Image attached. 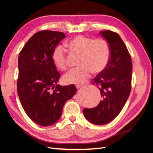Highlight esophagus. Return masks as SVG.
Listing matches in <instances>:
<instances>
[{"label":"esophagus","instance_id":"1","mask_svg":"<svg viewBox=\"0 0 153 153\" xmlns=\"http://www.w3.org/2000/svg\"><path fill=\"white\" fill-rule=\"evenodd\" d=\"M84 86V85H76V87L77 88V89H79V88H80V87H83Z\"/></svg>","mask_w":153,"mask_h":153}]
</instances>
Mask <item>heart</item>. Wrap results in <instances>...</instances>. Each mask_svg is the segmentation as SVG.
Wrapping results in <instances>:
<instances>
[{
	"instance_id": "b5f03b06",
	"label": "heart",
	"mask_w": 153,
	"mask_h": 153,
	"mask_svg": "<svg viewBox=\"0 0 153 153\" xmlns=\"http://www.w3.org/2000/svg\"><path fill=\"white\" fill-rule=\"evenodd\" d=\"M71 53L80 55L78 65L64 76L67 84H80L89 78L92 73L99 74L105 70L110 59V47L108 41L103 38L94 39L90 37L77 36L64 43ZM52 61L59 70L68 68L65 50L61 47L55 48L52 53Z\"/></svg>"
}]
</instances>
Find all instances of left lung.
I'll return each mask as SVG.
<instances>
[{
    "label": "left lung",
    "instance_id": "8db88e82",
    "mask_svg": "<svg viewBox=\"0 0 153 153\" xmlns=\"http://www.w3.org/2000/svg\"><path fill=\"white\" fill-rule=\"evenodd\" d=\"M100 34L108 41L110 59L108 66L94 79L101 100L97 106L84 108V117L92 124L104 125L112 121L121 112L131 92L132 62L128 50L119 35L110 30Z\"/></svg>",
    "mask_w": 153,
    "mask_h": 153
}]
</instances>
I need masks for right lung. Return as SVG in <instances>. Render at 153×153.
Segmentation results:
<instances>
[{"instance_id": "1", "label": "right lung", "mask_w": 153, "mask_h": 153, "mask_svg": "<svg viewBox=\"0 0 153 153\" xmlns=\"http://www.w3.org/2000/svg\"><path fill=\"white\" fill-rule=\"evenodd\" d=\"M63 32L42 30L32 36L18 57L17 91L23 108L35 123L48 126L61 117L66 101L75 94L74 85L57 84L59 73L52 61Z\"/></svg>"}]
</instances>
